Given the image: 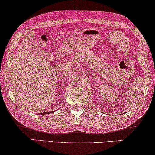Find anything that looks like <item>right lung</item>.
I'll list each match as a JSON object with an SVG mask.
<instances>
[{
    "label": "right lung",
    "instance_id": "obj_1",
    "mask_svg": "<svg viewBox=\"0 0 155 155\" xmlns=\"http://www.w3.org/2000/svg\"><path fill=\"white\" fill-rule=\"evenodd\" d=\"M51 112H53H53H43V113H41V114H49V113H51Z\"/></svg>",
    "mask_w": 155,
    "mask_h": 155
}]
</instances>
